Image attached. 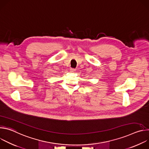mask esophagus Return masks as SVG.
<instances>
[{
    "mask_svg": "<svg viewBox=\"0 0 149 149\" xmlns=\"http://www.w3.org/2000/svg\"><path fill=\"white\" fill-rule=\"evenodd\" d=\"M74 71H75V69H74V68H71V69H70V72H74Z\"/></svg>",
    "mask_w": 149,
    "mask_h": 149,
    "instance_id": "34e87169",
    "label": "esophagus"
}]
</instances>
